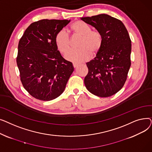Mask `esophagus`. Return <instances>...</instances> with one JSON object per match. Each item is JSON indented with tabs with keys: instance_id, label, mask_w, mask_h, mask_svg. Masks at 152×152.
<instances>
[{
	"instance_id": "obj_1",
	"label": "esophagus",
	"mask_w": 152,
	"mask_h": 152,
	"mask_svg": "<svg viewBox=\"0 0 152 152\" xmlns=\"http://www.w3.org/2000/svg\"><path fill=\"white\" fill-rule=\"evenodd\" d=\"M77 65H78V64L76 63H73V66L74 68H76Z\"/></svg>"
}]
</instances>
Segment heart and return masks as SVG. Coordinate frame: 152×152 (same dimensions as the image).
Returning a JSON list of instances; mask_svg holds the SVG:
<instances>
[{
	"mask_svg": "<svg viewBox=\"0 0 152 152\" xmlns=\"http://www.w3.org/2000/svg\"><path fill=\"white\" fill-rule=\"evenodd\" d=\"M70 30L73 37H81L77 50H70L65 57L73 62H81L88 60L91 55H96L101 50L103 45V37L99 31L92 30L87 24L76 21L72 24ZM55 44L58 50L62 54L65 53L71 47V39L65 29L59 31L55 36Z\"/></svg>",
	"mask_w": 152,
	"mask_h": 152,
	"instance_id": "heart-1",
	"label": "heart"
}]
</instances>
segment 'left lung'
<instances>
[{
  "label": "left lung",
  "instance_id": "8db88e82",
  "mask_svg": "<svg viewBox=\"0 0 152 152\" xmlns=\"http://www.w3.org/2000/svg\"><path fill=\"white\" fill-rule=\"evenodd\" d=\"M81 20L94 26L103 37L101 50L94 60L86 63L89 71L85 86L98 97H110L123 87L131 66L129 33L121 21L106 14Z\"/></svg>",
  "mask_w": 152,
  "mask_h": 152
}]
</instances>
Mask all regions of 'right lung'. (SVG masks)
Here are the masks:
<instances>
[{
  "label": "right lung",
  "mask_w": 152,
  "mask_h": 152,
  "mask_svg": "<svg viewBox=\"0 0 152 152\" xmlns=\"http://www.w3.org/2000/svg\"><path fill=\"white\" fill-rule=\"evenodd\" d=\"M68 20L44 19L28 27L20 39L17 63L21 83L36 99L49 101L59 97L74 71L55 44L58 32Z\"/></svg>",
  "instance_id": "obj_1"
}]
</instances>
